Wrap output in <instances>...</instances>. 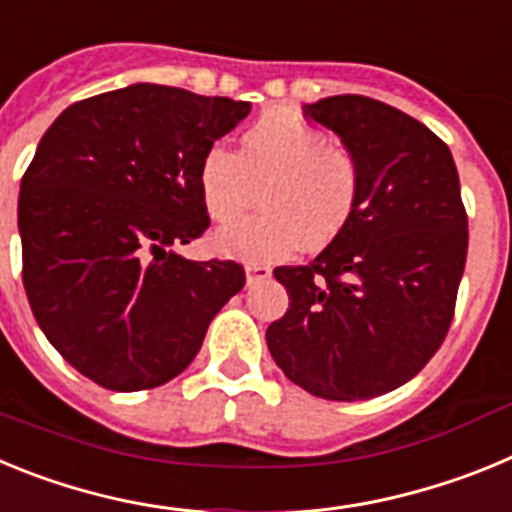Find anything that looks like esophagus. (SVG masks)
I'll return each mask as SVG.
<instances>
[{"label":"esophagus","mask_w":512,"mask_h":512,"mask_svg":"<svg viewBox=\"0 0 512 512\" xmlns=\"http://www.w3.org/2000/svg\"><path fill=\"white\" fill-rule=\"evenodd\" d=\"M271 277V269L266 264H248L246 266V282L256 284V282H266Z\"/></svg>","instance_id":"esophagus-1"}]
</instances>
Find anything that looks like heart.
<instances>
[{
    "label": "heart",
    "mask_w": 512,
    "mask_h": 512,
    "mask_svg": "<svg viewBox=\"0 0 512 512\" xmlns=\"http://www.w3.org/2000/svg\"><path fill=\"white\" fill-rule=\"evenodd\" d=\"M207 215L233 220L259 189L261 212L215 233L217 251L277 261L297 246L325 248L348 228L361 200V166L300 115L271 110L241 135L238 151L210 146L197 166Z\"/></svg>",
    "instance_id": "b5f03b06"
}]
</instances>
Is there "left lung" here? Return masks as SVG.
Returning <instances> with one entry per match:
<instances>
[{"instance_id":"left-lung-1","label":"left lung","mask_w":512,"mask_h":512,"mask_svg":"<svg viewBox=\"0 0 512 512\" xmlns=\"http://www.w3.org/2000/svg\"><path fill=\"white\" fill-rule=\"evenodd\" d=\"M361 166L356 215L307 266H277L289 307L266 328L277 366L310 395L354 402L410 382L449 333L467 264V210L449 146L361 94L305 104Z\"/></svg>"}]
</instances>
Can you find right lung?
Returning <instances> with one entry per match:
<instances>
[{
  "label": "right lung",
  "instance_id": "obj_1",
  "mask_svg": "<svg viewBox=\"0 0 512 512\" xmlns=\"http://www.w3.org/2000/svg\"><path fill=\"white\" fill-rule=\"evenodd\" d=\"M248 112L130 84L71 104L40 138L17 205L22 282L45 338L99 387L151 390L182 374L246 284L241 264L174 248L210 225L202 153Z\"/></svg>",
  "mask_w": 512,
  "mask_h": 512
}]
</instances>
